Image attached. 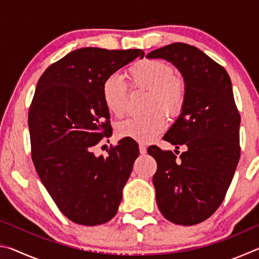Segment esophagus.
Listing matches in <instances>:
<instances>
[{"label": "esophagus", "mask_w": 259, "mask_h": 259, "mask_svg": "<svg viewBox=\"0 0 259 259\" xmlns=\"http://www.w3.org/2000/svg\"><path fill=\"white\" fill-rule=\"evenodd\" d=\"M146 152H147V148H146V146L144 145V144H139V153L142 155H145L146 154Z\"/></svg>", "instance_id": "obj_1"}]
</instances>
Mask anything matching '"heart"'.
<instances>
[{"label":"heart","mask_w":259,"mask_h":259,"mask_svg":"<svg viewBox=\"0 0 259 259\" xmlns=\"http://www.w3.org/2000/svg\"><path fill=\"white\" fill-rule=\"evenodd\" d=\"M131 85L150 91L147 114L130 117L116 126L120 138H130L139 143H150L162 134L166 126L164 114L175 116L181 113L185 103V84L175 76L170 65L155 59H145L135 64L128 69ZM102 97L109 114L121 117L126 111L128 88L116 74L105 78L102 85Z\"/></svg>","instance_id":"obj_1"}]
</instances>
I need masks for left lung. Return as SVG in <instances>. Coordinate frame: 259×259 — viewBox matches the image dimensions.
Here are the masks:
<instances>
[{"mask_svg": "<svg viewBox=\"0 0 259 259\" xmlns=\"http://www.w3.org/2000/svg\"><path fill=\"white\" fill-rule=\"evenodd\" d=\"M147 58L172 63L186 90L181 115L163 136L185 152L177 157L156 145L147 150L157 164V207L175 224H199L222 204L240 160V114L231 78L224 67L186 43L160 48Z\"/></svg>", "mask_w": 259, "mask_h": 259, "instance_id": "left-lung-1", "label": "left lung"}]
</instances>
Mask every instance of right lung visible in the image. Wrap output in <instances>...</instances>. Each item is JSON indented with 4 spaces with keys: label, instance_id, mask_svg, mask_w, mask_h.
Segmentation results:
<instances>
[{
    "label": "right lung",
    "instance_id": "1",
    "mask_svg": "<svg viewBox=\"0 0 259 259\" xmlns=\"http://www.w3.org/2000/svg\"><path fill=\"white\" fill-rule=\"evenodd\" d=\"M144 55L82 48L50 65L37 82L28 112L32 160L57 207L76 224H104L119 209L139 150L134 139L123 138L106 157L94 154V146L112 136L102 85Z\"/></svg>",
    "mask_w": 259,
    "mask_h": 259
}]
</instances>
